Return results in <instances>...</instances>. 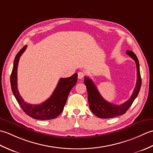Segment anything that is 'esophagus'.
Listing matches in <instances>:
<instances>
[{
	"label": "esophagus",
	"mask_w": 153,
	"mask_h": 153,
	"mask_svg": "<svg viewBox=\"0 0 153 153\" xmlns=\"http://www.w3.org/2000/svg\"><path fill=\"white\" fill-rule=\"evenodd\" d=\"M84 76H85V73H84L83 71H79V72L77 74V77H78V79H83Z\"/></svg>",
	"instance_id": "obj_1"
}]
</instances>
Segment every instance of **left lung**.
<instances>
[{
    "instance_id": "1",
    "label": "left lung",
    "mask_w": 153,
    "mask_h": 153,
    "mask_svg": "<svg viewBox=\"0 0 153 153\" xmlns=\"http://www.w3.org/2000/svg\"><path fill=\"white\" fill-rule=\"evenodd\" d=\"M127 54L131 57L136 63L137 66V83L132 95L129 100L120 105H114L106 101L100 95L95 83L89 77H85L84 83L86 85L89 108L91 112L100 118H111L114 117L122 115L126 112L131 106L134 100L137 97L141 86V78L139 70V63L137 56L134 52L128 50Z\"/></svg>"
}]
</instances>
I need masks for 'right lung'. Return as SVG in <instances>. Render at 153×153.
<instances>
[{
    "instance_id": "obj_1",
    "label": "right lung",
    "mask_w": 153,
    "mask_h": 153,
    "mask_svg": "<svg viewBox=\"0 0 153 153\" xmlns=\"http://www.w3.org/2000/svg\"><path fill=\"white\" fill-rule=\"evenodd\" d=\"M25 45L15 57L10 76L11 88L15 98L24 112L29 116L36 120H48L56 118L64 110L71 89L77 83V74L66 78H60L52 95L45 102L39 105H31L24 101L20 96L17 85V70L21 55L26 49Z\"/></svg>"
}]
</instances>
